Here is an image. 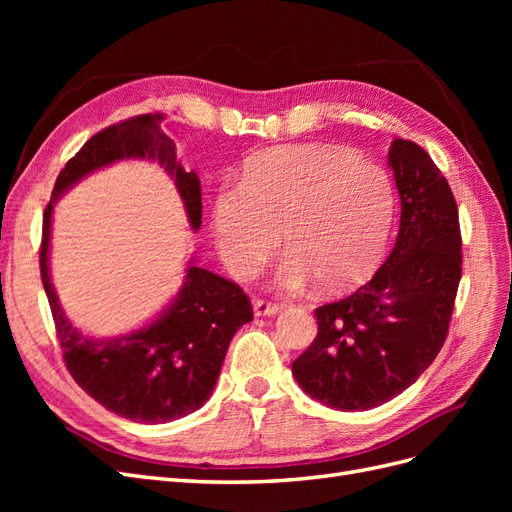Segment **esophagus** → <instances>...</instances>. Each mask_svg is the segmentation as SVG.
Instances as JSON below:
<instances>
[{
    "label": "esophagus",
    "instance_id": "esophagus-1",
    "mask_svg": "<svg viewBox=\"0 0 512 512\" xmlns=\"http://www.w3.org/2000/svg\"><path fill=\"white\" fill-rule=\"evenodd\" d=\"M280 312V303H273L267 299H254V314L256 316H275Z\"/></svg>",
    "mask_w": 512,
    "mask_h": 512
}]
</instances>
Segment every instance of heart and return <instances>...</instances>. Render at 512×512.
<instances>
[{"mask_svg": "<svg viewBox=\"0 0 512 512\" xmlns=\"http://www.w3.org/2000/svg\"><path fill=\"white\" fill-rule=\"evenodd\" d=\"M395 192L382 168L350 151L318 145L277 147L245 166L241 185L213 198V237L237 275H252L280 245L290 260L280 286L344 290L384 256Z\"/></svg>", "mask_w": 512, "mask_h": 512, "instance_id": "1", "label": "heart"}]
</instances>
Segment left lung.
Here are the masks:
<instances>
[{
	"label": "left lung",
	"instance_id": "obj_1",
	"mask_svg": "<svg viewBox=\"0 0 512 512\" xmlns=\"http://www.w3.org/2000/svg\"><path fill=\"white\" fill-rule=\"evenodd\" d=\"M389 166L401 198L399 235L374 277L316 307L318 335L292 374L335 410H369L404 393L442 350L461 280L457 200L442 170L395 138Z\"/></svg>",
	"mask_w": 512,
	"mask_h": 512
}]
</instances>
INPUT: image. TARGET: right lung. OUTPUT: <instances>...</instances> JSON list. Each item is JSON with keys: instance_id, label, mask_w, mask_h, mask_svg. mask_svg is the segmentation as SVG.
<instances>
[{"instance_id": "right-lung-1", "label": "right lung", "mask_w": 512, "mask_h": 512, "mask_svg": "<svg viewBox=\"0 0 512 512\" xmlns=\"http://www.w3.org/2000/svg\"><path fill=\"white\" fill-rule=\"evenodd\" d=\"M162 119L160 113L136 115L91 136L61 168L53 200L91 170L121 158H147L175 179L190 224L198 230L200 181L177 162L175 143L160 128ZM53 200L42 220L40 277L74 382L106 410L136 423H168L198 410L220 376L232 335L254 318L250 297L239 284L190 267L177 301L149 327L117 339H89L66 318L49 277Z\"/></svg>"}]
</instances>
